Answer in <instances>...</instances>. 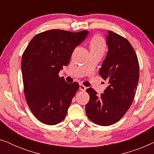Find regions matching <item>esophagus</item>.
Wrapping results in <instances>:
<instances>
[{"instance_id": "34e87169", "label": "esophagus", "mask_w": 154, "mask_h": 154, "mask_svg": "<svg viewBox=\"0 0 154 154\" xmlns=\"http://www.w3.org/2000/svg\"><path fill=\"white\" fill-rule=\"evenodd\" d=\"M80 90H81V91H85L86 90V87L85 85H83V84H80Z\"/></svg>"}]
</instances>
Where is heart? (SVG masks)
I'll use <instances>...</instances> for the list:
<instances>
[{
    "label": "heart",
    "mask_w": 154,
    "mask_h": 154,
    "mask_svg": "<svg viewBox=\"0 0 154 154\" xmlns=\"http://www.w3.org/2000/svg\"><path fill=\"white\" fill-rule=\"evenodd\" d=\"M90 49L91 51L102 52L104 53L106 49V43L104 39L100 35H95L90 41Z\"/></svg>",
    "instance_id": "obj_1"
}]
</instances>
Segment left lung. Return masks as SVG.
<instances>
[{
	"label": "left lung",
	"mask_w": 154,
	"mask_h": 154,
	"mask_svg": "<svg viewBox=\"0 0 154 154\" xmlns=\"http://www.w3.org/2000/svg\"><path fill=\"white\" fill-rule=\"evenodd\" d=\"M108 53L99 73L109 85L100 96L90 88L85 111L90 121L108 126L119 121L127 112L135 96L140 77L137 57L130 42L111 31H108Z\"/></svg>",
	"instance_id": "left-lung-1"
}]
</instances>
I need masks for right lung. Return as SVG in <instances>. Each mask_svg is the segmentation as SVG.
<instances>
[{"instance_id": "obj_1", "label": "right lung", "mask_w": 154, "mask_h": 154, "mask_svg": "<svg viewBox=\"0 0 154 154\" xmlns=\"http://www.w3.org/2000/svg\"><path fill=\"white\" fill-rule=\"evenodd\" d=\"M52 29L35 35L22 57V72L27 104L36 119L49 125L60 123L79 88L68 83L59 72L67 66L75 47L88 34Z\"/></svg>"}]
</instances>
